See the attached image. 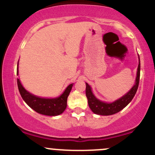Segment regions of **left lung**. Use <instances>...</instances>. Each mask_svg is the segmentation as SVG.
Wrapping results in <instances>:
<instances>
[{"mask_svg": "<svg viewBox=\"0 0 155 155\" xmlns=\"http://www.w3.org/2000/svg\"><path fill=\"white\" fill-rule=\"evenodd\" d=\"M139 57V64L137 68V76H136L135 83L133 87L127 92L125 94L123 95L118 99L115 100L113 102H104L98 99L92 91V88L88 84H86V89H85V94L87 98V103L90 109L94 114L100 115H110L120 112L121 109L126 107L128 104L130 103L134 97L137 93V88H138L139 82H140V56Z\"/></svg>", "mask_w": 155, "mask_h": 155, "instance_id": "obj_1", "label": "left lung"}]
</instances>
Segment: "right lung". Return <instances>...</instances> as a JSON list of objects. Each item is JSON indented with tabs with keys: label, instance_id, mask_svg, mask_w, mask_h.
Wrapping results in <instances>:
<instances>
[{
	"label": "right lung",
	"instance_id": "1",
	"mask_svg": "<svg viewBox=\"0 0 155 155\" xmlns=\"http://www.w3.org/2000/svg\"><path fill=\"white\" fill-rule=\"evenodd\" d=\"M18 75V61L17 64V76ZM18 91L25 102L38 113L49 116L59 115L64 112L67 108V101L71 91L73 83L69 85L63 93L57 97H41L33 94L26 90L21 85L19 79H17Z\"/></svg>",
	"mask_w": 155,
	"mask_h": 155
}]
</instances>
